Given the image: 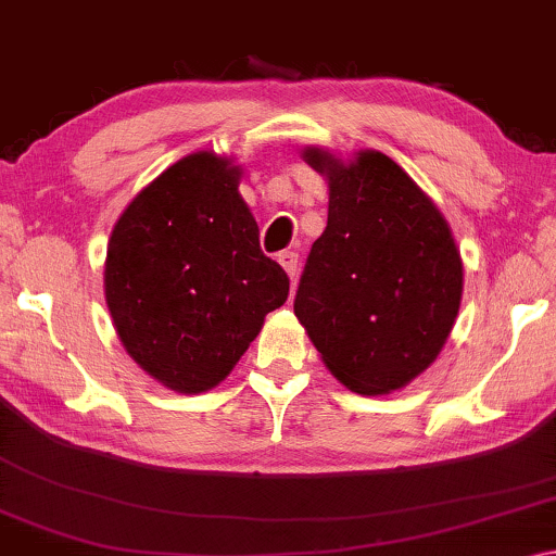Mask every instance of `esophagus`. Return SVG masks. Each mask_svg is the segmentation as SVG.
Returning a JSON list of instances; mask_svg holds the SVG:
<instances>
[{"mask_svg":"<svg viewBox=\"0 0 556 556\" xmlns=\"http://www.w3.org/2000/svg\"><path fill=\"white\" fill-rule=\"evenodd\" d=\"M278 263L286 268V273H288L290 278L298 276V253H295V251L278 253Z\"/></svg>","mask_w":556,"mask_h":556,"instance_id":"1","label":"esophagus"}]
</instances>
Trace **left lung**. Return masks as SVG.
<instances>
[{
  "label": "left lung",
  "mask_w": 556,
  "mask_h": 556,
  "mask_svg": "<svg viewBox=\"0 0 556 556\" xmlns=\"http://www.w3.org/2000/svg\"><path fill=\"white\" fill-rule=\"evenodd\" d=\"M303 159L328 178L330 201L298 283V320L350 390L405 388L440 355L459 311L463 258L447 220L386 153Z\"/></svg>",
  "instance_id": "obj_1"
}]
</instances>
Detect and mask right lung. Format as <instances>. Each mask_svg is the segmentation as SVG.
Returning <instances> with one entry per match:
<instances>
[{
  "instance_id": "1",
  "label": "right lung",
  "mask_w": 556,
  "mask_h": 556,
  "mask_svg": "<svg viewBox=\"0 0 556 556\" xmlns=\"http://www.w3.org/2000/svg\"><path fill=\"white\" fill-rule=\"evenodd\" d=\"M241 170L199 151L126 206L106 249V305L136 363L176 392L218 386L290 280L261 251Z\"/></svg>"
}]
</instances>
